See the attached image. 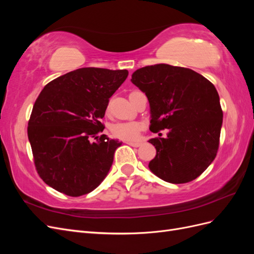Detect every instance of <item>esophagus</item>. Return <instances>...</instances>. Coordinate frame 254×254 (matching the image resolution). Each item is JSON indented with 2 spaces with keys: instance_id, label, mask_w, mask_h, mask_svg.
Segmentation results:
<instances>
[{
  "instance_id": "1",
  "label": "esophagus",
  "mask_w": 254,
  "mask_h": 254,
  "mask_svg": "<svg viewBox=\"0 0 254 254\" xmlns=\"http://www.w3.org/2000/svg\"><path fill=\"white\" fill-rule=\"evenodd\" d=\"M126 143L130 146H132V147H139V146L142 145V143L140 142H126Z\"/></svg>"
}]
</instances>
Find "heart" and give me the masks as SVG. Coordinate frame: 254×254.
I'll use <instances>...</instances> for the list:
<instances>
[{"mask_svg": "<svg viewBox=\"0 0 254 254\" xmlns=\"http://www.w3.org/2000/svg\"><path fill=\"white\" fill-rule=\"evenodd\" d=\"M142 125L137 122H118L110 127L112 135L124 141H135L139 137Z\"/></svg>", "mask_w": 254, "mask_h": 254, "instance_id": "obj_1", "label": "heart"}]
</instances>
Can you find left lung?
<instances>
[{"label": "left lung", "instance_id": "1", "mask_svg": "<svg viewBox=\"0 0 254 254\" xmlns=\"http://www.w3.org/2000/svg\"><path fill=\"white\" fill-rule=\"evenodd\" d=\"M131 81L148 98L150 131L170 129L167 137L148 141L157 150L149 170L170 183L196 179L218 150L222 110L216 88L190 68L165 64L139 68Z\"/></svg>", "mask_w": 254, "mask_h": 254}]
</instances>
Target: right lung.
I'll return each mask as SVG.
<instances>
[{"label": "right lung", "mask_w": 254, "mask_h": 254, "mask_svg": "<svg viewBox=\"0 0 254 254\" xmlns=\"http://www.w3.org/2000/svg\"><path fill=\"white\" fill-rule=\"evenodd\" d=\"M127 70L81 67L49 82L36 99L27 134L40 178L60 193L78 197L108 175L122 145L102 134L109 98ZM96 138V142H92Z\"/></svg>", "instance_id": "obj_1"}]
</instances>
